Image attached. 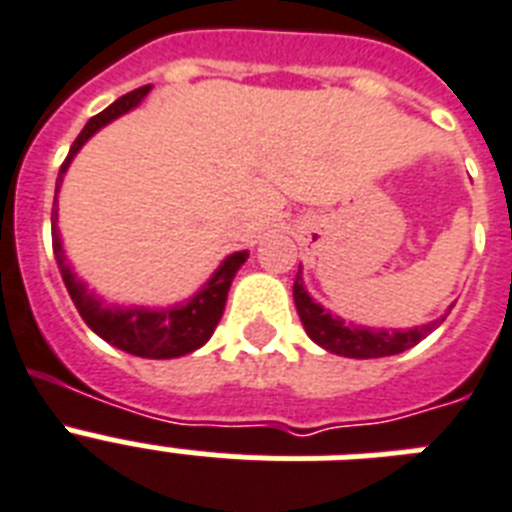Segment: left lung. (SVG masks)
<instances>
[{"mask_svg":"<svg viewBox=\"0 0 512 512\" xmlns=\"http://www.w3.org/2000/svg\"><path fill=\"white\" fill-rule=\"evenodd\" d=\"M294 305H297L299 321L305 326L307 336L315 344H321L323 350L334 352V355L357 357V360L400 355V352L410 350L418 342H423L447 318V315H442V318H436V321L426 323V326L392 328V331H386V328L355 326V323H347L339 315H331L328 310H323V305H318L307 294L305 284H302V268H299L297 281H294Z\"/></svg>","mask_w":512,"mask_h":512,"instance_id":"8db88e82","label":"left lung"}]
</instances>
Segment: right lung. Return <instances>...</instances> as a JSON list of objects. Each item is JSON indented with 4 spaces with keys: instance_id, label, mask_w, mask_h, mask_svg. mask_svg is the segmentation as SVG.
I'll return each instance as SVG.
<instances>
[{
    "instance_id": "right-lung-1",
    "label": "right lung",
    "mask_w": 512,
    "mask_h": 512,
    "mask_svg": "<svg viewBox=\"0 0 512 512\" xmlns=\"http://www.w3.org/2000/svg\"><path fill=\"white\" fill-rule=\"evenodd\" d=\"M147 94L149 86H141V89L131 91L126 97L115 99L107 110L94 115L83 126L78 139L73 141L68 157L62 162L60 176H57V186H54L52 247L57 268H60L62 281H65V289H68L73 305L78 307V313H81V318L94 334L102 336L112 347L128 352V355L149 357V360H170V357H181L199 350L213 336L220 315H223V307H226L228 289H231L236 270L247 263V249L228 255L215 268L213 276L207 278L205 284L199 286L186 302H176V305L170 307H120L105 305V299L89 292V286L73 273L68 257H65V249H62L60 228H57V194H60L62 178L68 173L73 157L81 152L83 144L97 134L99 128H105L107 123L139 107L141 99L147 97Z\"/></svg>"
}]
</instances>
